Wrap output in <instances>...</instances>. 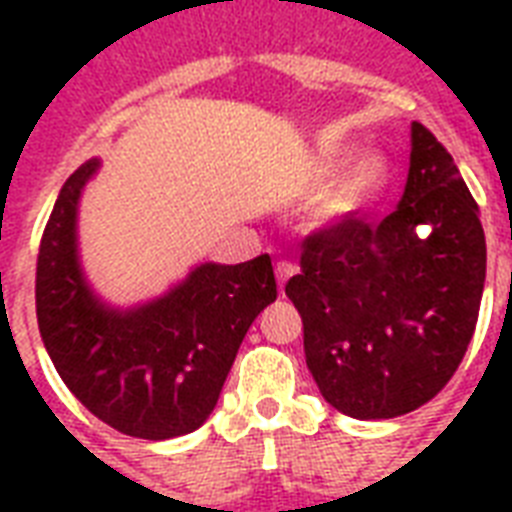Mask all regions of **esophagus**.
<instances>
[{"mask_svg": "<svg viewBox=\"0 0 512 512\" xmlns=\"http://www.w3.org/2000/svg\"><path fill=\"white\" fill-rule=\"evenodd\" d=\"M297 273V265L295 263H287V260H281V263H276V281H279V289H284V284H287L292 276Z\"/></svg>", "mask_w": 512, "mask_h": 512, "instance_id": "1", "label": "esophagus"}]
</instances>
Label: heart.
I'll list each match as a JSON object with an SVG mask.
<instances>
[{"instance_id": "1", "label": "heart", "mask_w": 512, "mask_h": 512, "mask_svg": "<svg viewBox=\"0 0 512 512\" xmlns=\"http://www.w3.org/2000/svg\"><path fill=\"white\" fill-rule=\"evenodd\" d=\"M350 163L354 164L353 168ZM345 169L349 172L321 196L313 209V217L321 228H340L353 220H361L388 188V159L380 154L361 156V148L356 143H332V146L321 148L316 164H313V185L321 188V185L332 183Z\"/></svg>"}]
</instances>
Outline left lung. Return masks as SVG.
Listing matches in <instances>:
<instances>
[{
    "instance_id": "1",
    "label": "left lung",
    "mask_w": 512,
    "mask_h": 512,
    "mask_svg": "<svg viewBox=\"0 0 512 512\" xmlns=\"http://www.w3.org/2000/svg\"><path fill=\"white\" fill-rule=\"evenodd\" d=\"M303 247L287 297L324 401L353 420L428 404L468 350L486 279L478 204L449 151L412 122L398 207L380 225L353 220Z\"/></svg>"
}]
</instances>
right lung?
Returning <instances> with one entry per match:
<instances>
[{"label": "right lung", "instance_id": "add662e5", "mask_svg": "<svg viewBox=\"0 0 512 512\" xmlns=\"http://www.w3.org/2000/svg\"><path fill=\"white\" fill-rule=\"evenodd\" d=\"M100 159L60 188L36 260V319L60 380L98 420L148 441L201 428L239 345L276 300L271 257L199 263L159 297L114 305L79 252V204Z\"/></svg>", "mask_w": 512, "mask_h": 512}]
</instances>
